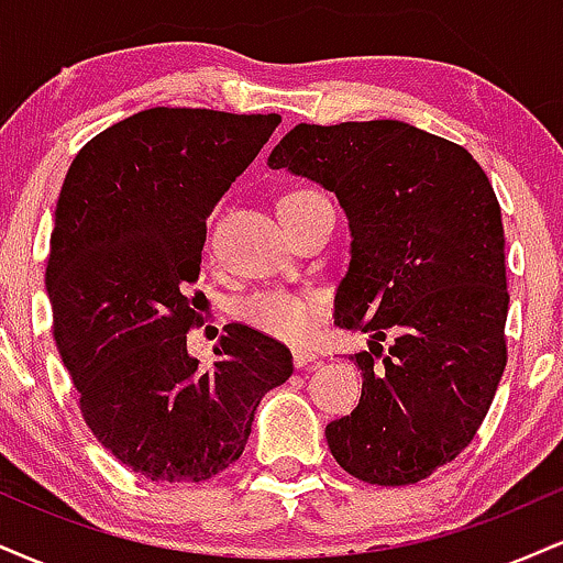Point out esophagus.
I'll return each instance as SVG.
<instances>
[{
	"instance_id": "34e87169",
	"label": "esophagus",
	"mask_w": 563,
	"mask_h": 563,
	"mask_svg": "<svg viewBox=\"0 0 563 563\" xmlns=\"http://www.w3.org/2000/svg\"><path fill=\"white\" fill-rule=\"evenodd\" d=\"M312 363H318V354L309 352V349H294V365L296 367H307Z\"/></svg>"
}]
</instances>
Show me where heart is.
<instances>
[{
	"label": "heart",
	"instance_id": "heart-1",
	"mask_svg": "<svg viewBox=\"0 0 563 563\" xmlns=\"http://www.w3.org/2000/svg\"><path fill=\"white\" fill-rule=\"evenodd\" d=\"M312 190H296L288 192L286 198L309 196ZM238 318L254 325L256 331L275 335V339L286 341H301L312 333L314 322H318L322 312L320 296L309 294V290H294V288H260L245 294L238 301Z\"/></svg>",
	"mask_w": 563,
	"mask_h": 563
}]
</instances>
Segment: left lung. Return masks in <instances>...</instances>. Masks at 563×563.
<instances>
[{
	"label": "left lung",
	"instance_id": "obj_1",
	"mask_svg": "<svg viewBox=\"0 0 563 563\" xmlns=\"http://www.w3.org/2000/svg\"><path fill=\"white\" fill-rule=\"evenodd\" d=\"M267 164L335 192L352 232L335 325L371 333V352L352 354L363 397L328 448L367 484L421 482L468 448L508 363L493 185L466 147L391 119L299 124Z\"/></svg>",
	"mask_w": 563,
	"mask_h": 563
}]
</instances>
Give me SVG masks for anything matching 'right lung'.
<instances>
[{
    "mask_svg": "<svg viewBox=\"0 0 563 563\" xmlns=\"http://www.w3.org/2000/svg\"><path fill=\"white\" fill-rule=\"evenodd\" d=\"M277 124L140 111L76 153L57 198L44 277L57 352L97 442L151 482H206L235 463L262 397L294 373L286 344L238 322L209 371L187 354L206 217Z\"/></svg>",
    "mask_w": 563,
    "mask_h": 563,
    "instance_id": "add662e5",
    "label": "right lung"
}]
</instances>
